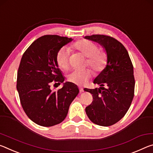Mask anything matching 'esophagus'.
Instances as JSON below:
<instances>
[{"instance_id": "34e87169", "label": "esophagus", "mask_w": 153, "mask_h": 153, "mask_svg": "<svg viewBox=\"0 0 153 153\" xmlns=\"http://www.w3.org/2000/svg\"><path fill=\"white\" fill-rule=\"evenodd\" d=\"M79 90H80V92H81V93L84 92V89H83V88H82V87H79Z\"/></svg>"}]
</instances>
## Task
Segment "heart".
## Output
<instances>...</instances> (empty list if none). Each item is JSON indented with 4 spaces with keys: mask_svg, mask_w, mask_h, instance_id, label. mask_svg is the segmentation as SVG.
Segmentation results:
<instances>
[{
    "mask_svg": "<svg viewBox=\"0 0 153 153\" xmlns=\"http://www.w3.org/2000/svg\"><path fill=\"white\" fill-rule=\"evenodd\" d=\"M74 48L87 57V64L96 72L102 71L106 65L107 57L103 52L99 51L96 43L89 40H80L73 45ZM68 50L61 48L56 54V62L60 68L66 70L69 65ZM91 72L89 69L74 70L68 75L70 82L83 85L91 78Z\"/></svg>",
    "mask_w": 153,
    "mask_h": 153,
    "instance_id": "b5f03b06",
    "label": "heart"
}]
</instances>
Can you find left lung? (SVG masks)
<instances>
[{"mask_svg": "<svg viewBox=\"0 0 153 153\" xmlns=\"http://www.w3.org/2000/svg\"><path fill=\"white\" fill-rule=\"evenodd\" d=\"M84 38L100 44L107 56L106 67L94 81L99 88L84 89L94 99L85 108L86 114L95 124L112 126L125 116L134 98L133 65L125 47L112 37L95 34Z\"/></svg>", "mask_w": 153, "mask_h": 153, "instance_id": "8db88e82", "label": "left lung"}]
</instances>
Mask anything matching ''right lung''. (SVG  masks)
Instances as JSON below:
<instances>
[{
    "instance_id": "1",
    "label": "right lung",
    "mask_w": 153,
    "mask_h": 153,
    "mask_svg": "<svg viewBox=\"0 0 153 153\" xmlns=\"http://www.w3.org/2000/svg\"><path fill=\"white\" fill-rule=\"evenodd\" d=\"M72 39L45 35L34 41L22 56L17 72V90L24 112L32 121L43 127L56 126L67 116L70 105L78 95L76 85L64 81L56 54ZM63 82L53 92L50 84Z\"/></svg>"
}]
</instances>
